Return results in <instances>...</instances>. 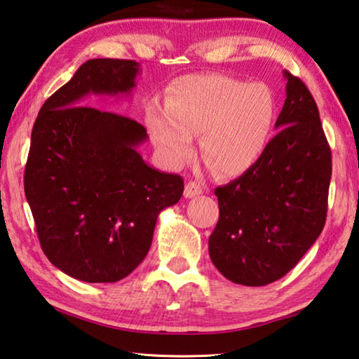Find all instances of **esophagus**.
Here are the masks:
<instances>
[{"instance_id":"1","label":"esophagus","mask_w":359,"mask_h":359,"mask_svg":"<svg viewBox=\"0 0 359 359\" xmlns=\"http://www.w3.org/2000/svg\"><path fill=\"white\" fill-rule=\"evenodd\" d=\"M202 187L198 184V182H188L185 185V198H194V196H199L202 194Z\"/></svg>"}]
</instances>
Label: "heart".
<instances>
[{
  "instance_id": "1",
  "label": "heart",
  "mask_w": 359,
  "mask_h": 359,
  "mask_svg": "<svg viewBox=\"0 0 359 359\" xmlns=\"http://www.w3.org/2000/svg\"><path fill=\"white\" fill-rule=\"evenodd\" d=\"M276 109L275 94L264 83L221 74L187 75L172 84L166 108L149 109L146 123L171 165L191 158L193 136L201 135V154L215 171L238 175L264 154Z\"/></svg>"
}]
</instances>
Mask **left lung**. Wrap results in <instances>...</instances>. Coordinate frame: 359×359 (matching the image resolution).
Segmentation results:
<instances>
[{
	"label": "left lung",
	"instance_id": "1",
	"mask_svg": "<svg viewBox=\"0 0 359 359\" xmlns=\"http://www.w3.org/2000/svg\"><path fill=\"white\" fill-rule=\"evenodd\" d=\"M284 76L275 138L248 171L215 190L219 218L210 259L229 281L251 287L289 273L327 219L331 149L309 89L290 72Z\"/></svg>",
	"mask_w": 359,
	"mask_h": 359
}]
</instances>
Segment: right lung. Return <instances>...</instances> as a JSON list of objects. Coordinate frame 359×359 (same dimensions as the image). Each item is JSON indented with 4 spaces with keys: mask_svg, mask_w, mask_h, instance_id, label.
<instances>
[{
    "mask_svg": "<svg viewBox=\"0 0 359 359\" xmlns=\"http://www.w3.org/2000/svg\"><path fill=\"white\" fill-rule=\"evenodd\" d=\"M140 64L89 60L50 95L31 133L25 194L42 251L84 283H116L147 256L163 208L177 204L184 179L146 165L140 122L102 111L89 94H128Z\"/></svg>",
    "mask_w": 359,
    "mask_h": 359,
    "instance_id": "add662e5",
    "label": "right lung"
}]
</instances>
